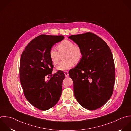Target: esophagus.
Segmentation results:
<instances>
[{"instance_id":"34e87169","label":"esophagus","mask_w":131,"mask_h":131,"mask_svg":"<svg viewBox=\"0 0 131 131\" xmlns=\"http://www.w3.org/2000/svg\"><path fill=\"white\" fill-rule=\"evenodd\" d=\"M64 74L65 75V77H68L69 76V74H68V71H64Z\"/></svg>"}]
</instances>
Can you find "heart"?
Wrapping results in <instances>:
<instances>
[{"label":"heart","mask_w":131,"mask_h":131,"mask_svg":"<svg viewBox=\"0 0 131 131\" xmlns=\"http://www.w3.org/2000/svg\"><path fill=\"white\" fill-rule=\"evenodd\" d=\"M58 52L54 49L50 50L49 56L50 61L53 65L59 63L60 56H63V60L57 67V69L60 71H65L71 68L74 64H78L82 58V50L80 46L74 45L71 41L65 40L57 46Z\"/></svg>","instance_id":"b5f03b06"}]
</instances>
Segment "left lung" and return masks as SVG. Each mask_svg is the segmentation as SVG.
<instances>
[{"label": "left lung", "instance_id": "8db88e82", "mask_svg": "<svg viewBox=\"0 0 131 131\" xmlns=\"http://www.w3.org/2000/svg\"><path fill=\"white\" fill-rule=\"evenodd\" d=\"M82 50V58L69 71L73 82L74 96L83 108L93 110L104 105L112 95L115 66L107 44L92 32L68 37Z\"/></svg>", "mask_w": 131, "mask_h": 131}]
</instances>
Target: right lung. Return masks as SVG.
Returning <instances> with one entry per match:
<instances>
[{
    "label": "right lung",
    "mask_w": 131,
    "mask_h": 131,
    "mask_svg": "<svg viewBox=\"0 0 131 131\" xmlns=\"http://www.w3.org/2000/svg\"><path fill=\"white\" fill-rule=\"evenodd\" d=\"M64 39L63 36L40 35L27 45L22 53L20 79L24 94L38 109L52 108L61 96L65 75L60 70L51 74L53 66L49 52L53 45ZM50 75L51 78L45 81V77Z\"/></svg>",
    "instance_id": "add662e5"
}]
</instances>
